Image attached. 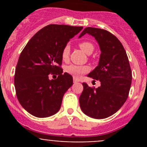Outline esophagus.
Returning <instances> with one entry per match:
<instances>
[{
    "instance_id": "1",
    "label": "esophagus",
    "mask_w": 147,
    "mask_h": 147,
    "mask_svg": "<svg viewBox=\"0 0 147 147\" xmlns=\"http://www.w3.org/2000/svg\"><path fill=\"white\" fill-rule=\"evenodd\" d=\"M73 82H74V83H77V82H78V80L76 79V78H73Z\"/></svg>"
}]
</instances>
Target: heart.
Instances as JSON below:
<instances>
[{
  "instance_id": "heart-1",
  "label": "heart",
  "mask_w": 147,
  "mask_h": 147,
  "mask_svg": "<svg viewBox=\"0 0 147 147\" xmlns=\"http://www.w3.org/2000/svg\"><path fill=\"white\" fill-rule=\"evenodd\" d=\"M79 47L87 54L90 55L94 51V47L92 42L89 41H82L80 42ZM69 54H70V47L69 45H66L63 47L62 50L61 56L63 61L66 62L69 60ZM90 69L88 66L87 65H69L65 67V71L68 74L71 75L75 78H79L80 76L83 74L87 72Z\"/></svg>"
}]
</instances>
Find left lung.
<instances>
[{
  "instance_id": "left-lung-1",
  "label": "left lung",
  "mask_w": 147,
  "mask_h": 147,
  "mask_svg": "<svg viewBox=\"0 0 147 147\" xmlns=\"http://www.w3.org/2000/svg\"><path fill=\"white\" fill-rule=\"evenodd\" d=\"M86 33L94 37L102 52L98 66L87 76L100 80L101 85L95 88L82 83L80 105L90 117L104 119L117 112L126 102L132 74L127 53L115 35L106 30L87 27L80 38Z\"/></svg>"
}]
</instances>
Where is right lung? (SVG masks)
<instances>
[{"label": "right lung", "instance_id": "obj_1", "mask_svg": "<svg viewBox=\"0 0 147 147\" xmlns=\"http://www.w3.org/2000/svg\"><path fill=\"white\" fill-rule=\"evenodd\" d=\"M82 27L51 24L32 37L20 53L14 77L17 98L23 108L37 117L57 113L63 96L72 85V77L63 74L62 50ZM58 75L50 81L48 75Z\"/></svg>", "mask_w": 147, "mask_h": 147}]
</instances>
